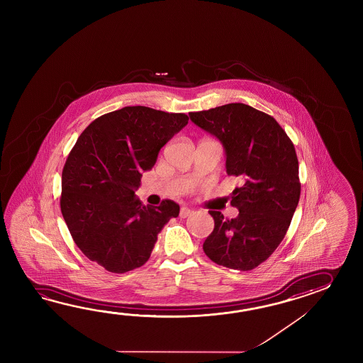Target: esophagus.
<instances>
[{"label":"esophagus","mask_w":363,"mask_h":363,"mask_svg":"<svg viewBox=\"0 0 363 363\" xmlns=\"http://www.w3.org/2000/svg\"><path fill=\"white\" fill-rule=\"evenodd\" d=\"M192 214V210L188 208H180V213H179V216L180 218H186V216H189Z\"/></svg>","instance_id":"1"}]
</instances>
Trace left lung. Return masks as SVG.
Here are the masks:
<instances>
[{
    "label": "left lung",
    "instance_id": "obj_1",
    "mask_svg": "<svg viewBox=\"0 0 363 363\" xmlns=\"http://www.w3.org/2000/svg\"><path fill=\"white\" fill-rule=\"evenodd\" d=\"M191 121L222 143L227 174L242 179L232 192L239 216L210 210L214 231L203 242L208 258L232 270L264 262L284 239L301 184L294 143L272 116L245 104L189 113Z\"/></svg>",
    "mask_w": 363,
    "mask_h": 363
}]
</instances>
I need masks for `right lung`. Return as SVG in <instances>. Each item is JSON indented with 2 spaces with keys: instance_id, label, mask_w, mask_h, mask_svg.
Segmentation results:
<instances>
[{
  "instance_id": "add662e5",
  "label": "right lung",
  "mask_w": 363,
  "mask_h": 363,
  "mask_svg": "<svg viewBox=\"0 0 363 363\" xmlns=\"http://www.w3.org/2000/svg\"><path fill=\"white\" fill-rule=\"evenodd\" d=\"M182 113L125 106L93 121L62 171L61 211L83 255L116 274L147 262L178 203L145 206L135 197L161 147L188 124Z\"/></svg>"
}]
</instances>
